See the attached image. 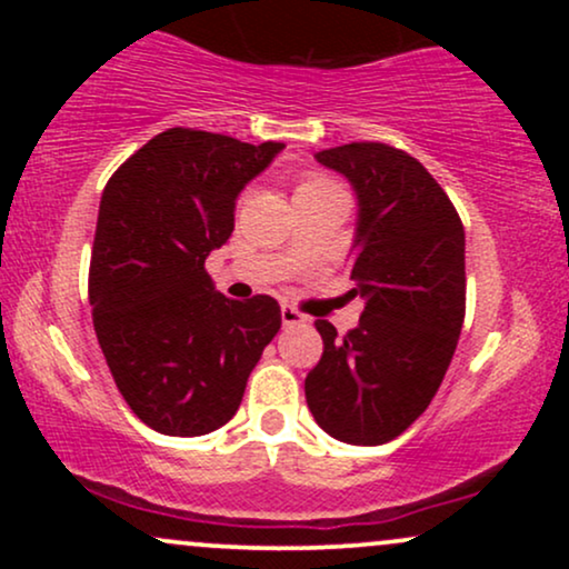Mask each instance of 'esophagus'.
<instances>
[{
	"mask_svg": "<svg viewBox=\"0 0 569 569\" xmlns=\"http://www.w3.org/2000/svg\"><path fill=\"white\" fill-rule=\"evenodd\" d=\"M280 318H283V326H305L307 323L305 312H299L297 307H291V305L280 307Z\"/></svg>",
	"mask_w": 569,
	"mask_h": 569,
	"instance_id": "obj_1",
	"label": "esophagus"
}]
</instances>
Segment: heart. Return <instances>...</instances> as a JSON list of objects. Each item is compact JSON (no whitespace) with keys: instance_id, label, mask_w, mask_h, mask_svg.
<instances>
[{"instance_id":"obj_1","label":"heart","mask_w":569,"mask_h":569,"mask_svg":"<svg viewBox=\"0 0 569 569\" xmlns=\"http://www.w3.org/2000/svg\"><path fill=\"white\" fill-rule=\"evenodd\" d=\"M312 194H345L335 181L326 179L321 173H305L302 179L293 184V200L299 198H312Z\"/></svg>"}]
</instances>
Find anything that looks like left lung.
<instances>
[{"label":"left lung","mask_w":569,"mask_h":569,"mask_svg":"<svg viewBox=\"0 0 569 569\" xmlns=\"http://www.w3.org/2000/svg\"><path fill=\"white\" fill-rule=\"evenodd\" d=\"M358 194L352 297L367 307L345 337L318 321L323 356L305 396L326 433L377 447L401 436L452 361L466 318V230L452 200L422 162L380 141L323 149Z\"/></svg>","instance_id":"8db88e82"}]
</instances>
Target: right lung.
Masks as SVG:
<instances>
[{
  "instance_id": "right-lung-1",
  "label": "right lung",
  "mask_w": 569,
  "mask_h": 569,
  "mask_svg": "<svg viewBox=\"0 0 569 569\" xmlns=\"http://www.w3.org/2000/svg\"><path fill=\"white\" fill-rule=\"evenodd\" d=\"M280 149L168 128L103 189L88 278L96 337L117 390L158 433L202 436L230 422L278 335L276 299H227L206 257L230 240L240 189Z\"/></svg>"
}]
</instances>
